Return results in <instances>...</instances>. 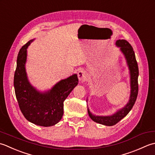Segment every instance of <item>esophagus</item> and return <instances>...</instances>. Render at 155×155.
<instances>
[{
  "instance_id": "1",
  "label": "esophagus",
  "mask_w": 155,
  "mask_h": 155,
  "mask_svg": "<svg viewBox=\"0 0 155 155\" xmlns=\"http://www.w3.org/2000/svg\"><path fill=\"white\" fill-rule=\"evenodd\" d=\"M78 77L79 80H80V81L85 80L86 78V72H85V71L81 70H81H80L78 72Z\"/></svg>"
}]
</instances>
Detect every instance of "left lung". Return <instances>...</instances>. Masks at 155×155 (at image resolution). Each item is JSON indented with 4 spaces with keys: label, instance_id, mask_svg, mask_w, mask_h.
Wrapping results in <instances>:
<instances>
[{
    "label": "left lung",
    "instance_id": "8db88e82",
    "mask_svg": "<svg viewBox=\"0 0 155 155\" xmlns=\"http://www.w3.org/2000/svg\"><path fill=\"white\" fill-rule=\"evenodd\" d=\"M116 46H118L120 49V51L124 54L125 58L127 62V65L128 66L129 70H130V96L127 104L122 108L119 110L115 114L111 116H95L90 112L87 108V112L89 114L90 118L93 121L96 122L99 124L106 125V126H113L121 120L128 114L129 112L133 107L134 104L137 100L138 92V64L136 59V57L134 54V51H133V48L131 45L127 41L124 39H119L116 41Z\"/></svg>",
    "mask_w": 155,
    "mask_h": 155
}]
</instances>
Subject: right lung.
Wrapping results in <instances>:
<instances>
[{
	"label": "right lung",
	"instance_id": "add662e5",
	"mask_svg": "<svg viewBox=\"0 0 155 155\" xmlns=\"http://www.w3.org/2000/svg\"><path fill=\"white\" fill-rule=\"evenodd\" d=\"M33 40L21 47L14 75L15 95L21 112L28 121L41 126L56 124L64 114V102L78 84L76 74L57 83L51 90L40 92L29 83L25 70L27 49Z\"/></svg>",
	"mask_w": 155,
	"mask_h": 155
}]
</instances>
